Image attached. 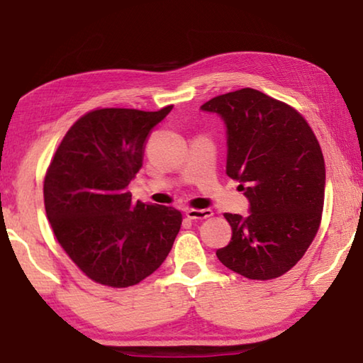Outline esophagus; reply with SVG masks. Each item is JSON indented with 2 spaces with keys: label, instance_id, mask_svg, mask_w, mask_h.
I'll use <instances>...</instances> for the list:
<instances>
[{
  "label": "esophagus",
  "instance_id": "1",
  "mask_svg": "<svg viewBox=\"0 0 363 363\" xmlns=\"http://www.w3.org/2000/svg\"><path fill=\"white\" fill-rule=\"evenodd\" d=\"M186 216L189 219H206L213 216V211L210 208H205V210H194V208H189V210H186Z\"/></svg>",
  "mask_w": 363,
  "mask_h": 363
}]
</instances>
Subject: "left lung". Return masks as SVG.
I'll list each match as a JSON object with an SVG mask.
<instances>
[{
  "mask_svg": "<svg viewBox=\"0 0 363 363\" xmlns=\"http://www.w3.org/2000/svg\"><path fill=\"white\" fill-rule=\"evenodd\" d=\"M224 121L225 173L238 181L248 216L225 213L232 240L218 259L251 280L288 272L309 248L322 219L325 162L296 110L257 89L213 97L200 107Z\"/></svg>",
  "mask_w": 363,
  "mask_h": 363,
  "instance_id": "8db88e82",
  "label": "left lung"
}]
</instances>
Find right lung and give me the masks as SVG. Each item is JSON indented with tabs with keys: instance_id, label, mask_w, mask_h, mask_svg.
Returning <instances> with one entry per match:
<instances>
[{
	"instance_id": "obj_1",
	"label": "right lung",
	"mask_w": 363,
	"mask_h": 363,
	"mask_svg": "<svg viewBox=\"0 0 363 363\" xmlns=\"http://www.w3.org/2000/svg\"><path fill=\"white\" fill-rule=\"evenodd\" d=\"M158 112L101 108L82 116L57 147L45 177V208L60 247L97 284L125 288L162 266L181 211L134 201L128 186L143 167Z\"/></svg>"
}]
</instances>
